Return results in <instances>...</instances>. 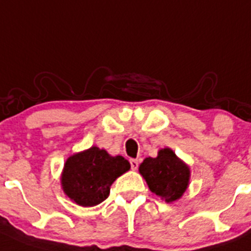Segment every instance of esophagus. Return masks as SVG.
<instances>
[{
    "instance_id": "esophagus-1",
    "label": "esophagus",
    "mask_w": 251,
    "mask_h": 251,
    "mask_svg": "<svg viewBox=\"0 0 251 251\" xmlns=\"http://www.w3.org/2000/svg\"><path fill=\"white\" fill-rule=\"evenodd\" d=\"M130 166H132L133 170H137L138 166H139V160H138V159H130Z\"/></svg>"
}]
</instances>
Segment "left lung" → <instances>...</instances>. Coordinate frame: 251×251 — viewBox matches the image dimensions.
Listing matches in <instances>:
<instances>
[{"label":"left lung","mask_w":251,"mask_h":251,"mask_svg":"<svg viewBox=\"0 0 251 251\" xmlns=\"http://www.w3.org/2000/svg\"><path fill=\"white\" fill-rule=\"evenodd\" d=\"M139 173L150 191L168 203L181 199L190 182V168L170 148L159 150L156 157L144 159Z\"/></svg>","instance_id":"obj_1"}]
</instances>
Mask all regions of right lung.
<instances>
[{
    "label": "right lung",
    "instance_id": "1",
    "mask_svg": "<svg viewBox=\"0 0 251 251\" xmlns=\"http://www.w3.org/2000/svg\"><path fill=\"white\" fill-rule=\"evenodd\" d=\"M129 169V161L121 155L111 156L104 149L91 147L66 160L61 186L78 206H96L108 197L116 178Z\"/></svg>",
    "mask_w": 251,
    "mask_h": 251
}]
</instances>
